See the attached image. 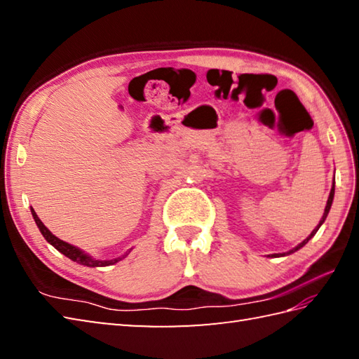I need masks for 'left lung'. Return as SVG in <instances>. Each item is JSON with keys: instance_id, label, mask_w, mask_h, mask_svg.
<instances>
[{"instance_id": "obj_1", "label": "left lung", "mask_w": 359, "mask_h": 359, "mask_svg": "<svg viewBox=\"0 0 359 359\" xmlns=\"http://www.w3.org/2000/svg\"><path fill=\"white\" fill-rule=\"evenodd\" d=\"M333 197H334V182H333V185H332V189H330V194H329V199H327V205H325V210H324V215H323V217H321V220H319V224H318V226L315 228L313 231H311L310 234H309V238H306L304 239L299 245H296L293 250H290V251H287V253H279V255H271V257H280V256H288V255H292V253H294V251H297L299 248H302L304 245H306V243L313 238V236L316 234V231L319 230V226H321L324 222H325V219H327V215H329V211H330V208H332V203H333Z\"/></svg>"}]
</instances>
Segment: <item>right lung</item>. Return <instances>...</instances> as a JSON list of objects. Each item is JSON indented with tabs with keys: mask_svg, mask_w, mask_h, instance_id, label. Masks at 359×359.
<instances>
[{
	"mask_svg": "<svg viewBox=\"0 0 359 359\" xmlns=\"http://www.w3.org/2000/svg\"><path fill=\"white\" fill-rule=\"evenodd\" d=\"M30 211H32V217H34V220H35L38 230L41 231L43 238H44L46 241H48L52 247H55V248L60 251V253L65 255L66 257H69L71 261L77 262V264H80V265H86V266H108V265H114V264H117L118 261H121V259H125V257L129 255V251H131V250H129V251H126V253H125L123 256L114 257V259H106V261H100V259H94L93 256L85 253V251L80 250L79 247L71 245V243H67V242H65V241H62V239H58L57 236H53V234L48 230V228L44 226V224L41 222V220L38 219V216H36V212L34 211V208H30Z\"/></svg>",
	"mask_w": 359,
	"mask_h": 359,
	"instance_id": "right-lung-1",
	"label": "right lung"
}]
</instances>
